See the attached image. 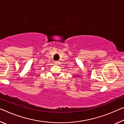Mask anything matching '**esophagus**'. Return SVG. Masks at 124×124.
<instances>
[{"mask_svg": "<svg viewBox=\"0 0 124 124\" xmlns=\"http://www.w3.org/2000/svg\"><path fill=\"white\" fill-rule=\"evenodd\" d=\"M54 63H55V64H59V63H60V62H59L58 61H55V62H54Z\"/></svg>", "mask_w": 124, "mask_h": 124, "instance_id": "obj_1", "label": "esophagus"}]
</instances>
